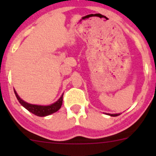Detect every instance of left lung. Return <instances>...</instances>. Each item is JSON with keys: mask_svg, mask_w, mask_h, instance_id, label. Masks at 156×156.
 Returning <instances> with one entry per match:
<instances>
[{"mask_svg": "<svg viewBox=\"0 0 156 156\" xmlns=\"http://www.w3.org/2000/svg\"><path fill=\"white\" fill-rule=\"evenodd\" d=\"M106 115H110V116H113V117H115V116H118L120 115V113H118V114H109V113H106Z\"/></svg>", "mask_w": 156, "mask_h": 156, "instance_id": "left-lung-1", "label": "left lung"}]
</instances>
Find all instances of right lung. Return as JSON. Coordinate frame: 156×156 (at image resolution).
Here are the masks:
<instances>
[{
  "label": "right lung",
  "instance_id": "add662e5",
  "mask_svg": "<svg viewBox=\"0 0 156 156\" xmlns=\"http://www.w3.org/2000/svg\"><path fill=\"white\" fill-rule=\"evenodd\" d=\"M14 93L16 94V97L17 100H19L20 104L23 106L24 108H26L28 111H29L30 112L33 113L35 115L39 116V117H44V116L49 115H51L53 113L57 112L59 108H61V106L62 104V97H63V94H62L60 97H59V100L57 101H56L55 103H52V104L48 105V106H41V105H34V104H31V103H27V102L24 101L23 100H22L19 95L17 94L16 91L14 90Z\"/></svg>",
  "mask_w": 156,
  "mask_h": 156
}]
</instances>
